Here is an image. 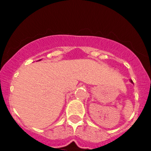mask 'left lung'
Listing matches in <instances>:
<instances>
[{"label": "left lung", "mask_w": 151, "mask_h": 151, "mask_svg": "<svg viewBox=\"0 0 151 151\" xmlns=\"http://www.w3.org/2000/svg\"><path fill=\"white\" fill-rule=\"evenodd\" d=\"M131 82H132V83H133V82H132V80H131Z\"/></svg>", "instance_id": "1"}]
</instances>
